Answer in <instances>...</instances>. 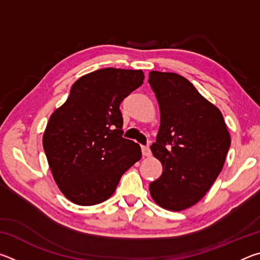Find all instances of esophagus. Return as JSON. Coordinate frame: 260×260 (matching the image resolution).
<instances>
[{"mask_svg":"<svg viewBox=\"0 0 260 260\" xmlns=\"http://www.w3.org/2000/svg\"><path fill=\"white\" fill-rule=\"evenodd\" d=\"M142 155L144 157H150V155H151L150 148H149V147H142Z\"/></svg>","mask_w":260,"mask_h":260,"instance_id":"esophagus-1","label":"esophagus"}]
</instances>
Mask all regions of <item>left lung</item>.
Here are the masks:
<instances>
[{"label": "left lung", "mask_w": 260, "mask_h": 260, "mask_svg": "<svg viewBox=\"0 0 260 260\" xmlns=\"http://www.w3.org/2000/svg\"><path fill=\"white\" fill-rule=\"evenodd\" d=\"M148 81L160 111L150 149L162 165L161 175L149 189L160 208L179 212L200 202L217 180L231 135L220 110L186 78L151 71Z\"/></svg>", "instance_id": "1"}]
</instances>
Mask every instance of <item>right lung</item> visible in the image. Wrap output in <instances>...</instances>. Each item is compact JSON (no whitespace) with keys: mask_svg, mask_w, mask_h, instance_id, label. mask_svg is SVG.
Listing matches in <instances>:
<instances>
[{"mask_svg":"<svg viewBox=\"0 0 260 260\" xmlns=\"http://www.w3.org/2000/svg\"><path fill=\"white\" fill-rule=\"evenodd\" d=\"M141 70L101 69L73 83L51 113L42 144L52 178L72 203L89 206L113 195L121 175L142 157L121 138V101L143 83Z\"/></svg>","mask_w":260,"mask_h":260,"instance_id":"1","label":"right lung"}]
</instances>
